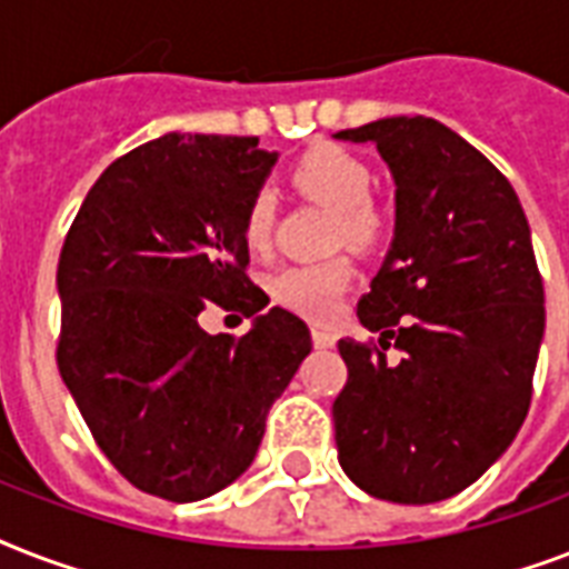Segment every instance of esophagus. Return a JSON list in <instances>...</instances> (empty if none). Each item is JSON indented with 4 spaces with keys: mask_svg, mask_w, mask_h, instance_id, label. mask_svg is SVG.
<instances>
[{
    "mask_svg": "<svg viewBox=\"0 0 569 569\" xmlns=\"http://www.w3.org/2000/svg\"><path fill=\"white\" fill-rule=\"evenodd\" d=\"M312 346L316 348H333L337 346V333L325 328H312Z\"/></svg>",
    "mask_w": 569,
    "mask_h": 569,
    "instance_id": "34e87169",
    "label": "esophagus"
}]
</instances>
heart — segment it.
Instances as JSON below:
<instances>
[{"mask_svg": "<svg viewBox=\"0 0 569 569\" xmlns=\"http://www.w3.org/2000/svg\"><path fill=\"white\" fill-rule=\"evenodd\" d=\"M289 182L310 200L333 206V241H348L355 248H372L383 236L387 218L375 203L372 168L357 153L337 144H316L289 168ZM274 232V200L268 191L250 194L241 212V241L253 253H266ZM355 266L346 253L295 262L271 277V298L280 307L298 312L303 319L328 321L337 316L339 301L351 286Z\"/></svg>", "mask_w": 569, "mask_h": 569, "instance_id": "obj_1", "label": "heart"}]
</instances>
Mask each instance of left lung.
Segmentation results:
<instances>
[{"label":"left lung","mask_w":569,"mask_h":569,"mask_svg":"<svg viewBox=\"0 0 569 569\" xmlns=\"http://www.w3.org/2000/svg\"><path fill=\"white\" fill-rule=\"evenodd\" d=\"M333 138L372 141L396 180V239L357 303L378 342L339 339V463L375 499L440 502L485 476L529 413L547 321L529 221L496 164L440 120Z\"/></svg>","instance_id":"1"}]
</instances>
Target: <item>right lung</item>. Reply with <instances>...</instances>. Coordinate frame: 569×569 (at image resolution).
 Wrapping results in <instances>:
<instances>
[{"label": "right lung", "mask_w": 569, "mask_h": 569, "mask_svg": "<svg viewBox=\"0 0 569 569\" xmlns=\"http://www.w3.org/2000/svg\"><path fill=\"white\" fill-rule=\"evenodd\" d=\"M277 162L257 138L168 136L102 171L58 259V372L111 467L168 502L218 493L257 458L310 330L250 283L241 212ZM209 302L258 319L199 328Z\"/></svg>", "instance_id": "add662e5"}]
</instances>
